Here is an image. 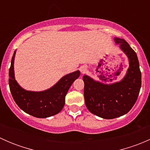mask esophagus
Returning <instances> with one entry per match:
<instances>
[{
	"label": "esophagus",
	"mask_w": 150,
	"mask_h": 150,
	"mask_svg": "<svg viewBox=\"0 0 150 150\" xmlns=\"http://www.w3.org/2000/svg\"><path fill=\"white\" fill-rule=\"evenodd\" d=\"M86 70V67L85 66H82L81 67V72H82V73H83V72H85V71Z\"/></svg>",
	"instance_id": "34e87169"
}]
</instances>
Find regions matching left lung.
Segmentation results:
<instances>
[{
    "mask_svg": "<svg viewBox=\"0 0 150 150\" xmlns=\"http://www.w3.org/2000/svg\"><path fill=\"white\" fill-rule=\"evenodd\" d=\"M115 41L126 54L129 67L119 82L104 84L83 75L84 99L88 110L104 119H113L128 113L136 103L142 86V73L135 51L123 39Z\"/></svg>",
    "mask_w": 150,
    "mask_h": 150,
    "instance_id": "left-lung-1",
    "label": "left lung"
}]
</instances>
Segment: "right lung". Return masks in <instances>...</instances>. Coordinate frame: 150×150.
Instances as JSON below:
<instances>
[{
	"instance_id": "obj_1",
	"label": "right lung",
	"mask_w": 150,
	"mask_h": 150,
	"mask_svg": "<svg viewBox=\"0 0 150 150\" xmlns=\"http://www.w3.org/2000/svg\"><path fill=\"white\" fill-rule=\"evenodd\" d=\"M13 53L9 68L8 84L13 100L21 110L38 118H46L57 115L65 104V96L72 83L80 76L79 70L64 75L54 86L43 91H30L22 88L14 78Z\"/></svg>"
}]
</instances>
